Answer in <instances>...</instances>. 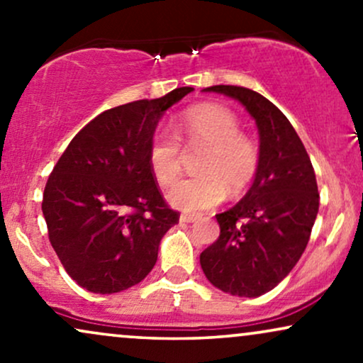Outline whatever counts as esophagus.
<instances>
[{
  "label": "esophagus",
  "instance_id": "esophagus-1",
  "mask_svg": "<svg viewBox=\"0 0 363 363\" xmlns=\"http://www.w3.org/2000/svg\"><path fill=\"white\" fill-rule=\"evenodd\" d=\"M198 220V216L196 215H181V222L182 223H193Z\"/></svg>",
  "mask_w": 363,
  "mask_h": 363
}]
</instances>
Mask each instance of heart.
<instances>
[{"instance_id": "b5f03b06", "label": "heart", "mask_w": 363, "mask_h": 363, "mask_svg": "<svg viewBox=\"0 0 363 363\" xmlns=\"http://www.w3.org/2000/svg\"><path fill=\"white\" fill-rule=\"evenodd\" d=\"M234 112L222 106L203 104L189 109L177 124V136L189 150H205L199 158V177L177 182L167 199L187 213L210 210L223 201L227 187L239 194L251 184L259 167V148L242 135ZM150 172L160 186L177 181L182 170L181 145L172 136L158 133L148 148Z\"/></svg>"}]
</instances>
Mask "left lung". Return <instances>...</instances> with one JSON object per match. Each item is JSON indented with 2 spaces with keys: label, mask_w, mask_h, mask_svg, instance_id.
Returning a JSON list of instances; mask_svg holds the SVG:
<instances>
[{
  "label": "left lung",
  "mask_w": 363,
  "mask_h": 363,
  "mask_svg": "<svg viewBox=\"0 0 363 363\" xmlns=\"http://www.w3.org/2000/svg\"><path fill=\"white\" fill-rule=\"evenodd\" d=\"M205 91L235 99L256 121L259 167L247 194L216 215L220 237L199 256L216 289L237 297H259L289 274L302 252L319 211L311 158L285 114L257 91L234 85Z\"/></svg>",
  "instance_id": "1"
}]
</instances>
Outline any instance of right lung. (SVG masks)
Returning a JSON list of instances; mask_svg holds the SVG:
<instances>
[{
    "instance_id": "right-lung-1",
    "label": "right lung",
    "mask_w": 363,
    "mask_h": 363,
    "mask_svg": "<svg viewBox=\"0 0 363 363\" xmlns=\"http://www.w3.org/2000/svg\"><path fill=\"white\" fill-rule=\"evenodd\" d=\"M194 89L114 107L78 133L44 189L49 240L66 273L91 294H118L152 272L179 222L150 172L158 121Z\"/></svg>"
}]
</instances>
